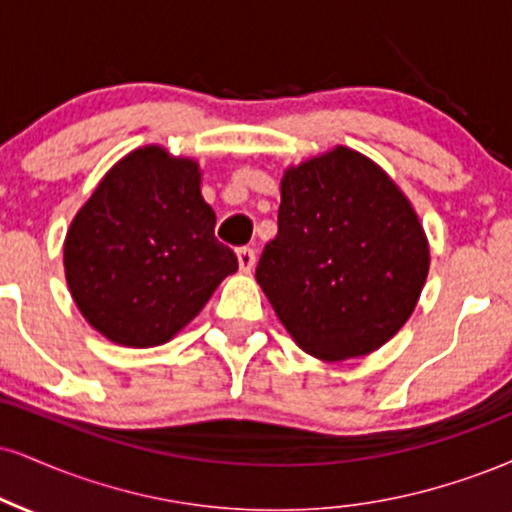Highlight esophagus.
Masks as SVG:
<instances>
[{
	"label": "esophagus",
	"mask_w": 512,
	"mask_h": 512,
	"mask_svg": "<svg viewBox=\"0 0 512 512\" xmlns=\"http://www.w3.org/2000/svg\"><path fill=\"white\" fill-rule=\"evenodd\" d=\"M236 255H238V264H240V269H243V272H250V269L255 267L257 255H255V250H252V248H238Z\"/></svg>",
	"instance_id": "esophagus-1"
}]
</instances>
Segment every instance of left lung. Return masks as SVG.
Segmentation results:
<instances>
[{
    "instance_id": "obj_1",
    "label": "left lung",
    "mask_w": 512,
    "mask_h": 512,
    "mask_svg": "<svg viewBox=\"0 0 512 512\" xmlns=\"http://www.w3.org/2000/svg\"><path fill=\"white\" fill-rule=\"evenodd\" d=\"M429 274V243L410 200L350 147L281 178L279 233L257 283L276 317L319 360L369 355L400 331Z\"/></svg>"
}]
</instances>
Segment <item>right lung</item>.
I'll list each match as a JSON object with an SVG mask.
<instances>
[{"label": "right lung", "instance_id": "add662e5", "mask_svg": "<svg viewBox=\"0 0 512 512\" xmlns=\"http://www.w3.org/2000/svg\"><path fill=\"white\" fill-rule=\"evenodd\" d=\"M214 224L197 162L159 145L133 150L66 233V283L80 315L119 346L171 341L238 269Z\"/></svg>", "mask_w": 512, "mask_h": 512}]
</instances>
